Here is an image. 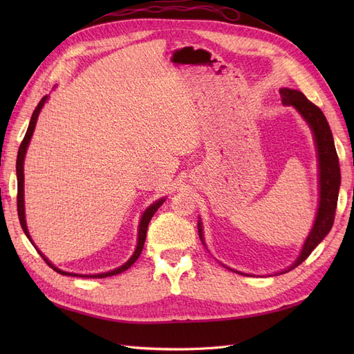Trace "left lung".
<instances>
[{"mask_svg": "<svg viewBox=\"0 0 354 354\" xmlns=\"http://www.w3.org/2000/svg\"><path fill=\"white\" fill-rule=\"evenodd\" d=\"M281 97L283 104L294 106V108L299 112V115L304 118V121L308 124V127L312 128L315 142H316L317 162H319V208L316 214V220L312 227V232L308 233V236L303 245V250L299 252L295 263L281 272V273H286L301 264L329 233L335 218L341 173H339L338 155L334 145V137H332L330 128L324 112L320 111L316 104L310 102L301 91L282 88ZM198 230H199V238L203 242L201 220L198 221ZM203 245H205V242H203ZM236 273H241V272H236Z\"/></svg>", "mask_w": 354, "mask_h": 354, "instance_id": "obj_1", "label": "left lung"}]
</instances>
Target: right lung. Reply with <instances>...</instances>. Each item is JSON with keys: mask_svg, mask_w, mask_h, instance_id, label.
Segmentation results:
<instances>
[{"mask_svg": "<svg viewBox=\"0 0 354 354\" xmlns=\"http://www.w3.org/2000/svg\"><path fill=\"white\" fill-rule=\"evenodd\" d=\"M47 100V95H44L38 103V106L35 108L34 113H32V118H30V122H29V127H28V131L24 137L22 143H20V147H19V152H17V162H16V173H17V214H19V221H20V226H22L25 234L28 236V239L32 242L30 236H29V232H28V227H26V220H25V199H24V162H25V155H26V149H28V145L30 142V137L32 134H34V130H35V124H37V120H38V115L42 109V106H44ZM165 202V199H159L156 201L155 203H152L151 207H149L142 216V220H140V224H138V239H137V248L134 251V254L131 255V259L128 260L127 263H124L122 266L118 267V269H113L111 272H106V273H99V274H78V273H69V272H65V270H60L57 269L56 266H53L47 257L42 254L37 246L35 250L39 252V255L42 257V260H44L53 270H56L57 273L60 274H65V276H78V277H108V276H113V274H120L122 272H125L127 269H130V267L136 263V260L140 257L142 254V250H143V245H145V241H146V233H147V226H149V221H151V218L153 217V214L158 211V208L162 205V203ZM32 245H34V242H32Z\"/></svg>", "mask_w": 354, "mask_h": 354, "instance_id": "right-lung-1", "label": "right lung"}]
</instances>
